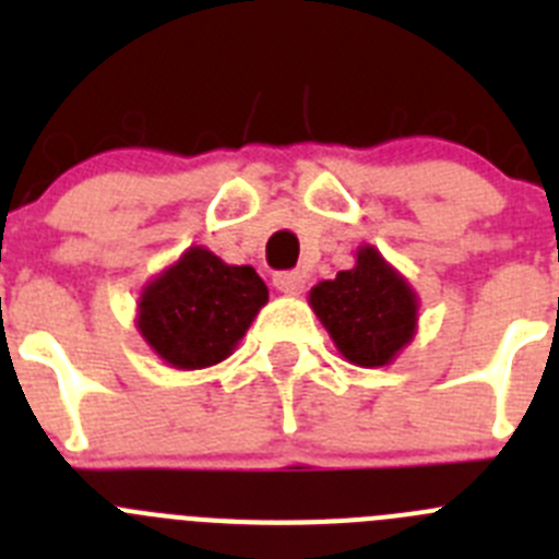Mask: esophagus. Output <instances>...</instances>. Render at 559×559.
Segmentation results:
<instances>
[{"label": "esophagus", "instance_id": "1", "mask_svg": "<svg viewBox=\"0 0 559 559\" xmlns=\"http://www.w3.org/2000/svg\"><path fill=\"white\" fill-rule=\"evenodd\" d=\"M275 289L284 292V295H300L306 286V275L298 273V270H286V273H275L273 275Z\"/></svg>", "mask_w": 559, "mask_h": 559}]
</instances>
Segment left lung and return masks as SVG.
Returning a JSON list of instances; mask_svg holds the SVG:
<instances>
[{
  "instance_id": "8db88e82",
  "label": "left lung",
  "mask_w": 559,
  "mask_h": 559,
  "mask_svg": "<svg viewBox=\"0 0 559 559\" xmlns=\"http://www.w3.org/2000/svg\"><path fill=\"white\" fill-rule=\"evenodd\" d=\"M309 304L354 365H386L415 334V292L373 248L356 253V267L317 284Z\"/></svg>"
}]
</instances>
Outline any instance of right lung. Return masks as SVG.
I'll use <instances>...</instances> for the list:
<instances>
[{
	"label": "right lung",
	"mask_w": 559,
	"mask_h": 559,
	"mask_svg": "<svg viewBox=\"0 0 559 559\" xmlns=\"http://www.w3.org/2000/svg\"><path fill=\"white\" fill-rule=\"evenodd\" d=\"M264 304L267 286L253 267L192 248L144 289L139 329L160 359L194 370L223 361Z\"/></svg>",
	"instance_id": "right-lung-1"
}]
</instances>
